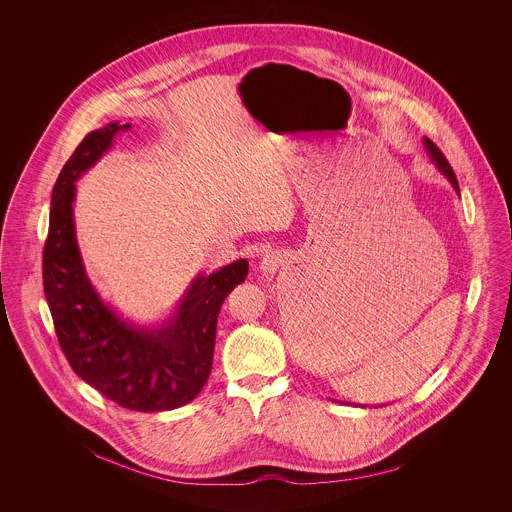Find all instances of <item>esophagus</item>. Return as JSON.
<instances>
[{"label":"esophagus","mask_w":512,"mask_h":512,"mask_svg":"<svg viewBox=\"0 0 512 512\" xmlns=\"http://www.w3.org/2000/svg\"><path fill=\"white\" fill-rule=\"evenodd\" d=\"M278 264H276V258H272V256H266L264 260H262V268L264 270H274Z\"/></svg>","instance_id":"esophagus-1"}]
</instances>
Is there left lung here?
<instances>
[{"instance_id": "obj_1", "label": "left lung", "mask_w": 512, "mask_h": 512, "mask_svg": "<svg viewBox=\"0 0 512 512\" xmlns=\"http://www.w3.org/2000/svg\"><path fill=\"white\" fill-rule=\"evenodd\" d=\"M424 147H426V151H428V155H430V159L436 163V167L439 169V173H443L445 177H447V181L451 183V187L455 189V193L459 195V185H457V177H455V173H453V169H451V165L447 163V159H445V155L439 151V147L432 142V140H428V138H424Z\"/></svg>"}]
</instances>
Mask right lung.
I'll use <instances>...</instances> for the list:
<instances>
[{"instance_id": "obj_1", "label": "right lung", "mask_w": 512, "mask_h": 512, "mask_svg": "<svg viewBox=\"0 0 512 512\" xmlns=\"http://www.w3.org/2000/svg\"><path fill=\"white\" fill-rule=\"evenodd\" d=\"M110 122L90 132L65 163L51 197L43 250V288L59 345L74 372L102 396L136 412H165L189 404L205 386L215 353L217 319L226 295L248 276L240 258L199 274L175 313L151 327L124 321L90 284L74 232V181L126 132Z\"/></svg>"}]
</instances>
